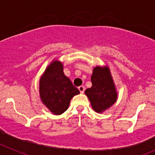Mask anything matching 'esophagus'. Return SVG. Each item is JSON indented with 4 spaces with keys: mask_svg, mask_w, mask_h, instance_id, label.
Wrapping results in <instances>:
<instances>
[{
    "mask_svg": "<svg viewBox=\"0 0 155 155\" xmlns=\"http://www.w3.org/2000/svg\"><path fill=\"white\" fill-rule=\"evenodd\" d=\"M79 90L81 93H84V91H85V87L83 85H81V86L79 87Z\"/></svg>",
    "mask_w": 155,
    "mask_h": 155,
    "instance_id": "esophagus-1",
    "label": "esophagus"
}]
</instances>
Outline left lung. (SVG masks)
<instances>
[{
	"label": "left lung",
	"instance_id": "1",
	"mask_svg": "<svg viewBox=\"0 0 155 155\" xmlns=\"http://www.w3.org/2000/svg\"><path fill=\"white\" fill-rule=\"evenodd\" d=\"M91 81L92 85L85 91L94 110L97 113L112 106L117 101L115 86L107 67H97L93 70Z\"/></svg>",
	"mask_w": 155,
	"mask_h": 155
}]
</instances>
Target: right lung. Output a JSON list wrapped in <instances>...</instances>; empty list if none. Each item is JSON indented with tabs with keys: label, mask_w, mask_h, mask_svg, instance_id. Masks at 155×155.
Returning a JSON list of instances; mask_svg holds the SVG:
<instances>
[{
	"label": "right lung",
	"mask_w": 155,
	"mask_h": 155,
	"mask_svg": "<svg viewBox=\"0 0 155 155\" xmlns=\"http://www.w3.org/2000/svg\"><path fill=\"white\" fill-rule=\"evenodd\" d=\"M39 91L43 104L56 115L65 112L72 97L80 93L64 75L59 61H54L45 70L40 80Z\"/></svg>",
	"instance_id": "obj_1"
}]
</instances>
